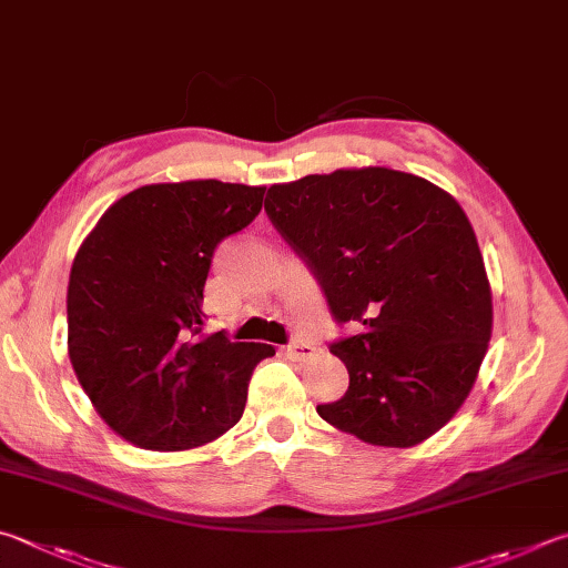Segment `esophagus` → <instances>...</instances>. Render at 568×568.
<instances>
[{"label": "esophagus", "mask_w": 568, "mask_h": 568, "mask_svg": "<svg viewBox=\"0 0 568 568\" xmlns=\"http://www.w3.org/2000/svg\"><path fill=\"white\" fill-rule=\"evenodd\" d=\"M284 352L290 359H310L316 354V346L310 342H292L290 346H284Z\"/></svg>", "instance_id": "esophagus-1"}]
</instances>
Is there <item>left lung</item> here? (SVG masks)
I'll list each match as a JSON object with an SVG mask.
<instances>
[{
  "label": "left lung",
  "instance_id": "1",
  "mask_svg": "<svg viewBox=\"0 0 568 568\" xmlns=\"http://www.w3.org/2000/svg\"><path fill=\"white\" fill-rule=\"evenodd\" d=\"M268 222L322 286L349 389L316 412L376 446H414L469 396L491 339V292L464 209L422 176L336 169L268 186Z\"/></svg>",
  "mask_w": 568,
  "mask_h": 568
}]
</instances>
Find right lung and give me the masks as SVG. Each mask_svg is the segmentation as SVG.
<instances>
[{
  "label": "right lung",
  "mask_w": 568,
  "mask_h": 568,
  "mask_svg": "<svg viewBox=\"0 0 568 568\" xmlns=\"http://www.w3.org/2000/svg\"><path fill=\"white\" fill-rule=\"evenodd\" d=\"M264 186L149 184L119 199L74 256L69 359L99 416L142 449L179 452L242 419L254 366L274 346L204 336L216 246L262 212Z\"/></svg>",
  "instance_id": "obj_1"
}]
</instances>
